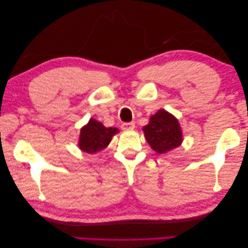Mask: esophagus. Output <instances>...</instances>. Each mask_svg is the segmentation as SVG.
I'll return each instance as SVG.
<instances>
[{"label":"esophagus","mask_w":248,"mask_h":248,"mask_svg":"<svg viewBox=\"0 0 248 248\" xmlns=\"http://www.w3.org/2000/svg\"><path fill=\"white\" fill-rule=\"evenodd\" d=\"M134 127H136V124L133 122H128V123H122L121 128L123 130H132Z\"/></svg>","instance_id":"esophagus-1"}]
</instances>
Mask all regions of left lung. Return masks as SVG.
Listing matches in <instances>:
<instances>
[{"label": "left lung", "instance_id": "obj_1", "mask_svg": "<svg viewBox=\"0 0 248 248\" xmlns=\"http://www.w3.org/2000/svg\"><path fill=\"white\" fill-rule=\"evenodd\" d=\"M149 145L157 153L162 154L176 149L182 142V132L178 120L170 112L160 109L150 118L142 128Z\"/></svg>", "mask_w": 248, "mask_h": 248}]
</instances>
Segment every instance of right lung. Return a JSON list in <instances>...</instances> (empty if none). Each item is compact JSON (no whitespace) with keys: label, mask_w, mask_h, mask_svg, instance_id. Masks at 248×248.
Returning a JSON list of instances; mask_svg holds the SVG:
<instances>
[{"label":"right lung","mask_w":248,"mask_h":248,"mask_svg":"<svg viewBox=\"0 0 248 248\" xmlns=\"http://www.w3.org/2000/svg\"><path fill=\"white\" fill-rule=\"evenodd\" d=\"M118 131L117 128H107L100 122L91 119L80 130L79 148L90 154L101 151L109 144L111 137Z\"/></svg>","instance_id":"add662e5"}]
</instances>
